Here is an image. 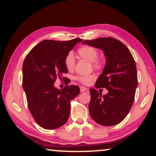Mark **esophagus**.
Masks as SVG:
<instances>
[{"label":"esophagus","mask_w":156,"mask_h":156,"mask_svg":"<svg viewBox=\"0 0 156 156\" xmlns=\"http://www.w3.org/2000/svg\"><path fill=\"white\" fill-rule=\"evenodd\" d=\"M80 90L81 92H84L85 91H87V89L85 87H82V86H80Z\"/></svg>","instance_id":"1"}]
</instances>
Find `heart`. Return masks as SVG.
Returning a JSON list of instances; mask_svg holds the SVG:
<instances>
[{"mask_svg": "<svg viewBox=\"0 0 156 156\" xmlns=\"http://www.w3.org/2000/svg\"><path fill=\"white\" fill-rule=\"evenodd\" d=\"M78 55L82 59L91 62L93 68L99 70L103 66V59L99 57V51L96 48L90 45H83L78 49ZM64 65L69 71L73 70L76 66V60L73 54L69 52L64 58ZM75 79L83 85H88L94 80V76H77Z\"/></svg>", "mask_w": 156, "mask_h": 156, "instance_id": "b5f03b06", "label": "heart"}]
</instances>
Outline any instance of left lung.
Listing matches in <instances>:
<instances>
[{"mask_svg": "<svg viewBox=\"0 0 156 156\" xmlns=\"http://www.w3.org/2000/svg\"><path fill=\"white\" fill-rule=\"evenodd\" d=\"M83 44L101 49L106 57L105 68L94 86L108 92L101 96L96 89H90V114L99 125H117L128 114L134 101L138 80L134 58L126 45L111 37L86 40Z\"/></svg>", "mask_w": 156, "mask_h": 156, "instance_id": "left-lung-1", "label": "left lung"}]
</instances>
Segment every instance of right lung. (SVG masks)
Returning <instances> with one entry per match:
<instances>
[{"label":"right lung","instance_id":"1","mask_svg":"<svg viewBox=\"0 0 156 156\" xmlns=\"http://www.w3.org/2000/svg\"><path fill=\"white\" fill-rule=\"evenodd\" d=\"M82 39L68 41L45 40L28 53L22 67V85L27 105L34 119L44 129L62 126L70 115V101L80 92L77 85H68L71 80L62 78L68 73L64 58ZM57 78L65 80L66 86L59 90L54 87Z\"/></svg>","mask_w":156,"mask_h":156}]
</instances>
